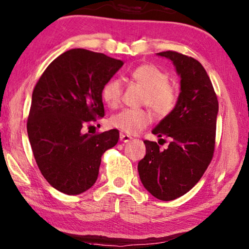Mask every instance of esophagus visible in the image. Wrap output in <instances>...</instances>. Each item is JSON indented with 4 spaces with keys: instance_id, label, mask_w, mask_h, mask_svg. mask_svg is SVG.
<instances>
[{
    "instance_id": "34e87169",
    "label": "esophagus",
    "mask_w": 249,
    "mask_h": 249,
    "mask_svg": "<svg viewBox=\"0 0 249 249\" xmlns=\"http://www.w3.org/2000/svg\"><path fill=\"white\" fill-rule=\"evenodd\" d=\"M121 141L124 142V143H127L132 140V136H129L127 134H121Z\"/></svg>"
}]
</instances>
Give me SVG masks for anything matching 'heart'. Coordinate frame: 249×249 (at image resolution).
<instances>
[{"instance_id": "heart-1", "label": "heart", "mask_w": 249, "mask_h": 249, "mask_svg": "<svg viewBox=\"0 0 249 249\" xmlns=\"http://www.w3.org/2000/svg\"><path fill=\"white\" fill-rule=\"evenodd\" d=\"M129 76L133 81L145 88L143 104L151 107L157 114L164 115L173 109L176 104V93L169 85L166 72L153 64H141L133 69ZM101 97L110 108H116L121 103L122 83L118 80H109L101 90ZM152 121L151 113L146 109L126 108L110 117L113 127L127 134H138Z\"/></svg>"}]
</instances>
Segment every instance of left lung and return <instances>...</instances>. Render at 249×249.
<instances>
[{"mask_svg": "<svg viewBox=\"0 0 249 249\" xmlns=\"http://www.w3.org/2000/svg\"><path fill=\"white\" fill-rule=\"evenodd\" d=\"M157 55L169 58L180 76L176 106L152 129L169 138L167 149L145 140V157L138 164L143 186L161 201H173L191 191L211 162L215 144L218 98L201 63L177 52Z\"/></svg>", "mask_w": 249, "mask_h": 249, "instance_id": "left-lung-1", "label": "left lung"}]
</instances>
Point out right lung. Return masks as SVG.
<instances>
[{
    "instance_id": "add662e5",
    "label": "right lung",
    "mask_w": 249,
    "mask_h": 249,
    "mask_svg": "<svg viewBox=\"0 0 249 249\" xmlns=\"http://www.w3.org/2000/svg\"><path fill=\"white\" fill-rule=\"evenodd\" d=\"M123 64L74 48L56 57L35 87L27 122L29 142L41 175L62 193L89 190L98 178L101 156L117 144V129L94 135L81 131L105 116L101 90Z\"/></svg>"
}]
</instances>
